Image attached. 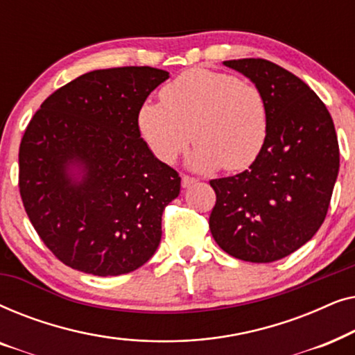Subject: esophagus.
Returning a JSON list of instances; mask_svg holds the SVG:
<instances>
[{"label": "esophagus", "mask_w": 355, "mask_h": 355, "mask_svg": "<svg viewBox=\"0 0 355 355\" xmlns=\"http://www.w3.org/2000/svg\"><path fill=\"white\" fill-rule=\"evenodd\" d=\"M181 181H182V187L187 189V187H191L192 184H196L197 179L196 178H191V176H186V174H182Z\"/></svg>", "instance_id": "1"}]
</instances>
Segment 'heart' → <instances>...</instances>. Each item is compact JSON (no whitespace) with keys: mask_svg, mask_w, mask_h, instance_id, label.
<instances>
[{"mask_svg":"<svg viewBox=\"0 0 355 355\" xmlns=\"http://www.w3.org/2000/svg\"><path fill=\"white\" fill-rule=\"evenodd\" d=\"M139 129L155 157L171 164L197 145L189 164L200 173L250 166L268 135V106L259 87L193 67L163 87L162 103L145 101Z\"/></svg>","mask_w":355,"mask_h":355,"instance_id":"obj_1","label":"heart"}]
</instances>
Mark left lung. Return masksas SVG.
<instances>
[{
	"label": "left lung",
	"instance_id": "obj_1",
	"mask_svg": "<svg viewBox=\"0 0 355 355\" xmlns=\"http://www.w3.org/2000/svg\"><path fill=\"white\" fill-rule=\"evenodd\" d=\"M254 82L268 106V135L249 169L211 179L213 239L252 263L284 259L315 236L339 171L331 114L293 72L261 58L225 61Z\"/></svg>",
	"mask_w": 355,
	"mask_h": 355
}]
</instances>
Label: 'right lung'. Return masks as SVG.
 Returning <instances> with one entry per match:
<instances>
[{"instance_id":"add662e5","label":"right lung","mask_w":355,"mask_h":355,"mask_svg":"<svg viewBox=\"0 0 355 355\" xmlns=\"http://www.w3.org/2000/svg\"><path fill=\"white\" fill-rule=\"evenodd\" d=\"M169 77L148 66L87 72L48 96L19 147L28 220L58 260L118 276L152 259L181 178L140 137L139 110Z\"/></svg>"}]
</instances>
